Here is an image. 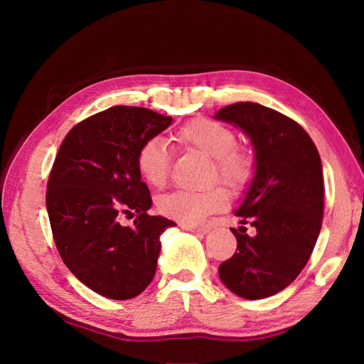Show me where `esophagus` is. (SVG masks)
I'll use <instances>...</instances> for the list:
<instances>
[{
    "label": "esophagus",
    "mask_w": 364,
    "mask_h": 364,
    "mask_svg": "<svg viewBox=\"0 0 364 364\" xmlns=\"http://www.w3.org/2000/svg\"><path fill=\"white\" fill-rule=\"evenodd\" d=\"M184 230H188L191 232H197V234H207L210 231V226H191V225H184Z\"/></svg>",
    "instance_id": "1"
}]
</instances>
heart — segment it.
I'll return each mask as SVG.
<instances>
[{
  "label": "heart",
  "instance_id": "b5f03b06",
  "mask_svg": "<svg viewBox=\"0 0 364 364\" xmlns=\"http://www.w3.org/2000/svg\"><path fill=\"white\" fill-rule=\"evenodd\" d=\"M176 139L191 149L212 157L210 180H221L232 191H242L255 175V157L247 147L236 144V133L213 119L199 117L183 125ZM136 167L152 188H164L170 176V152L162 139L149 138L136 152ZM230 204V196L221 186L202 191H173L160 197L159 212L183 225H200Z\"/></svg>",
  "mask_w": 364,
  "mask_h": 364
}]
</instances>
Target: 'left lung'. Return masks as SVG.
I'll return each mask as SVG.
<instances>
[{
    "mask_svg": "<svg viewBox=\"0 0 364 364\" xmlns=\"http://www.w3.org/2000/svg\"><path fill=\"white\" fill-rule=\"evenodd\" d=\"M215 119L241 128L257 160L236 212L244 226L231 228L237 249L218 267L220 279L242 299L269 297L297 278L315 249L324 210L321 159L297 122L262 104H231Z\"/></svg>",
    "mask_w": 364,
    "mask_h": 364,
    "instance_id": "8db88e82",
    "label": "left lung"
}]
</instances>
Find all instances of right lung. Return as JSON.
Returning <instances> with one entry per match:
<instances>
[{
	"label": "right lung",
	"mask_w": 364,
	"mask_h": 364,
	"mask_svg": "<svg viewBox=\"0 0 364 364\" xmlns=\"http://www.w3.org/2000/svg\"><path fill=\"white\" fill-rule=\"evenodd\" d=\"M170 123L146 107H109L67 133L49 171L46 208L59 255L102 297L143 292L156 274L160 234L175 226L147 213L151 193L136 167L139 146ZM132 211L134 226L123 227L119 215Z\"/></svg>",
	"instance_id": "1"
}]
</instances>
